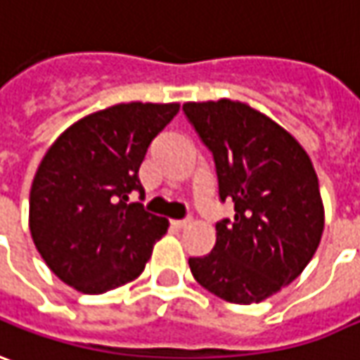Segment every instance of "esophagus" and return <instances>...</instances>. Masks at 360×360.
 <instances>
[{
	"instance_id": "1",
	"label": "esophagus",
	"mask_w": 360,
	"mask_h": 360,
	"mask_svg": "<svg viewBox=\"0 0 360 360\" xmlns=\"http://www.w3.org/2000/svg\"><path fill=\"white\" fill-rule=\"evenodd\" d=\"M190 224H192V219H190V218L174 219V221H172V226H174V228H178V230H182V228H186V226H190Z\"/></svg>"
}]
</instances>
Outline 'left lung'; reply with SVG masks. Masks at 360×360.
Instances as JSON below:
<instances>
[{"mask_svg":"<svg viewBox=\"0 0 360 360\" xmlns=\"http://www.w3.org/2000/svg\"><path fill=\"white\" fill-rule=\"evenodd\" d=\"M182 108L214 154L219 198L236 210L216 226L212 253L188 259L190 271L228 303H262L301 276L319 248L325 208L313 162L293 134L248 103Z\"/></svg>","mask_w":360,"mask_h":360,"instance_id":"left-lung-1","label":"left lung"}]
</instances>
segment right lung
Wrapping results in <instances>:
<instances>
[{"label":"right lung","instance_id":"1","mask_svg":"<svg viewBox=\"0 0 360 360\" xmlns=\"http://www.w3.org/2000/svg\"><path fill=\"white\" fill-rule=\"evenodd\" d=\"M178 110V103H120L77 120L45 152L29 194V231L63 283L101 295L144 271L170 224L127 202L144 192V154Z\"/></svg>","mask_w":360,"mask_h":360}]
</instances>
